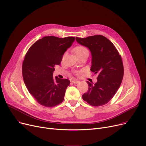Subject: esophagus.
Instances as JSON below:
<instances>
[{
	"mask_svg": "<svg viewBox=\"0 0 146 146\" xmlns=\"http://www.w3.org/2000/svg\"><path fill=\"white\" fill-rule=\"evenodd\" d=\"M71 82H72V83H73V84H78L79 82V81H78V80H72Z\"/></svg>",
	"mask_w": 146,
	"mask_h": 146,
	"instance_id": "esophagus-1",
	"label": "esophagus"
}]
</instances>
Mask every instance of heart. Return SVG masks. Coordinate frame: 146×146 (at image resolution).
I'll list each match as a JSON object with an SVG mask.
<instances>
[{"instance_id": "b5f03b06", "label": "heart", "mask_w": 146, "mask_h": 146, "mask_svg": "<svg viewBox=\"0 0 146 146\" xmlns=\"http://www.w3.org/2000/svg\"><path fill=\"white\" fill-rule=\"evenodd\" d=\"M74 51L76 55H78V54H80L82 53H84V52H88V50L84 46H78L76 48H75L74 49Z\"/></svg>"}]
</instances>
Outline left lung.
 Returning a JSON list of instances; mask_svg holds the SVG:
<instances>
[{"instance_id": "1", "label": "left lung", "mask_w": 146, "mask_h": 146, "mask_svg": "<svg viewBox=\"0 0 146 146\" xmlns=\"http://www.w3.org/2000/svg\"><path fill=\"white\" fill-rule=\"evenodd\" d=\"M76 40L90 49L91 70L98 73L96 83L87 81L89 88L82 98L92 106L104 105L115 96L122 83L124 70L121 56L111 42L102 35L76 37Z\"/></svg>"}]
</instances>
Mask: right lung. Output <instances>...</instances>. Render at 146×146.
<instances>
[{
	"instance_id": "add662e5",
	"label": "right lung",
	"mask_w": 146,
	"mask_h": 146,
	"mask_svg": "<svg viewBox=\"0 0 146 146\" xmlns=\"http://www.w3.org/2000/svg\"><path fill=\"white\" fill-rule=\"evenodd\" d=\"M74 40V37L45 36L33 43L25 56L22 66L24 84L40 104L52 107L64 100L70 80L54 78L53 73Z\"/></svg>"
}]
</instances>
